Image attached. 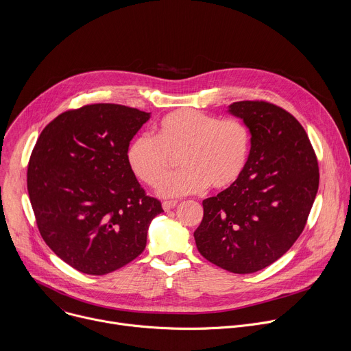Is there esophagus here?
I'll list each match as a JSON object with an SVG mask.
<instances>
[{"instance_id": "obj_1", "label": "esophagus", "mask_w": 351, "mask_h": 351, "mask_svg": "<svg viewBox=\"0 0 351 351\" xmlns=\"http://www.w3.org/2000/svg\"><path fill=\"white\" fill-rule=\"evenodd\" d=\"M176 206H178V202H164V203H162V208H164L165 211H171V210H173Z\"/></svg>"}]
</instances>
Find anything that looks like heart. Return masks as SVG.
Wrapping results in <instances>:
<instances>
[{
	"instance_id": "1",
	"label": "heart",
	"mask_w": 351,
	"mask_h": 351,
	"mask_svg": "<svg viewBox=\"0 0 351 351\" xmlns=\"http://www.w3.org/2000/svg\"><path fill=\"white\" fill-rule=\"evenodd\" d=\"M250 148L252 133L244 122L184 108L162 117L154 126V137L134 136L126 147V161L145 184L157 187L161 182L162 197H182L210 184L214 189L234 184L245 169ZM178 155L185 168L166 178Z\"/></svg>"
}]
</instances>
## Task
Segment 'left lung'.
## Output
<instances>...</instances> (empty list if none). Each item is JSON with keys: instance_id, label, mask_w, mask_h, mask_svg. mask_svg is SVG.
Listing matches in <instances>:
<instances>
[{"instance_id": "8db88e82", "label": "left lung", "mask_w": 351, "mask_h": 351, "mask_svg": "<svg viewBox=\"0 0 351 351\" xmlns=\"http://www.w3.org/2000/svg\"><path fill=\"white\" fill-rule=\"evenodd\" d=\"M229 112L248 126L252 148L239 180L203 202L194 232L199 254L233 274H253L280 258L302 234L319 184L304 128L267 101H237Z\"/></svg>"}]
</instances>
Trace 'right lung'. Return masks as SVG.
Instances as JSON below:
<instances>
[{"mask_svg":"<svg viewBox=\"0 0 351 351\" xmlns=\"http://www.w3.org/2000/svg\"><path fill=\"white\" fill-rule=\"evenodd\" d=\"M149 114L119 104L69 110L40 133L27 191L43 240L72 268L106 275L138 257L161 202L145 194L126 147Z\"/></svg>","mask_w":351,"mask_h":351,"instance_id":"right-lung-1","label":"right lung"}]
</instances>
